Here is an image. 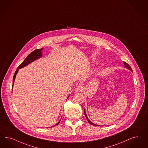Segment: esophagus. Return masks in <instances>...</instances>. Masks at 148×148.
Returning <instances> with one entry per match:
<instances>
[{"label":"esophagus","instance_id":"esophagus-1","mask_svg":"<svg viewBox=\"0 0 148 148\" xmlns=\"http://www.w3.org/2000/svg\"><path fill=\"white\" fill-rule=\"evenodd\" d=\"M83 90H84V88L82 86H77L75 89V91L77 92H83Z\"/></svg>","mask_w":148,"mask_h":148}]
</instances>
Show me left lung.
Here are the masks:
<instances>
[{"label": "left lung", "instance_id": "obj_1", "mask_svg": "<svg viewBox=\"0 0 148 148\" xmlns=\"http://www.w3.org/2000/svg\"><path fill=\"white\" fill-rule=\"evenodd\" d=\"M124 67L125 68H126L127 69H129V70H130V71H132L133 72V71H132V68H131V67H130V65L128 64H127V63H125V62H124ZM84 114H85V117H86V118L87 119V120H88V122H89V123L90 124H92V125H97V126H100V125H97V124H94V123H92L90 119H89V118L88 117V116H87V115H86V111H85V110L84 109Z\"/></svg>", "mask_w": 148, "mask_h": 148}]
</instances>
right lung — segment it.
I'll return each mask as SVG.
<instances>
[{"instance_id":"add662e5","label":"right lung","mask_w":148,"mask_h":148,"mask_svg":"<svg viewBox=\"0 0 148 148\" xmlns=\"http://www.w3.org/2000/svg\"><path fill=\"white\" fill-rule=\"evenodd\" d=\"M42 50H43V48H41V49H35V51H34L33 52H32L30 53V54L25 59L24 62L18 66L16 71L15 74H14V75L13 79H12V85H14V81H15V77L16 76V74H18V70H19L20 69H21V68H24L25 66H26V65L29 64L31 62L35 61L36 59H38V58H41L42 56ZM69 97V95L68 96L67 99H68ZM60 121V120L59 122H58L57 124H56V125H58V124H59ZM56 125H53L52 127L56 126Z\"/></svg>"}]
</instances>
